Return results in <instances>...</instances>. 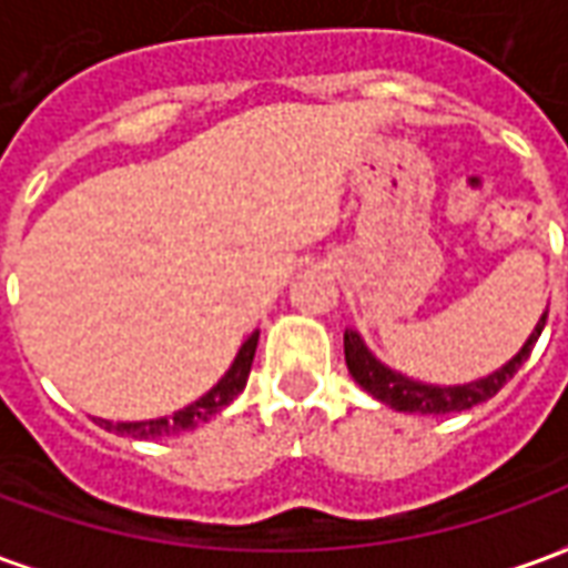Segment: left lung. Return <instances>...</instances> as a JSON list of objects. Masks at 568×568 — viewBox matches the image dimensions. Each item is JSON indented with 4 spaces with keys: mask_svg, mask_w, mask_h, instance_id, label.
Wrapping results in <instances>:
<instances>
[{
    "mask_svg": "<svg viewBox=\"0 0 568 568\" xmlns=\"http://www.w3.org/2000/svg\"><path fill=\"white\" fill-rule=\"evenodd\" d=\"M545 320L548 313L538 320L536 332L529 334V341L524 344V349L517 356L499 368L496 374H489L484 381L477 383H465V386H426V383H414L395 374L386 365H381L377 358L371 356L368 346L362 344V337L356 332L344 334V356H346V368L353 374V381L371 393L377 402L383 405L395 407V410H405V414H456V410H468V407L480 405L487 402L493 395L499 393L505 383L511 381L514 374L520 371L532 346H536L538 334L545 328Z\"/></svg>",
    "mask_w": 568,
    "mask_h": 568,
    "instance_id": "obj_1",
    "label": "left lung"
}]
</instances>
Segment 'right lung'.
I'll list each match as a JSON object with an SVG mask.
<instances>
[{
	"label": "right lung",
	"instance_id": "right-lung-1",
	"mask_svg": "<svg viewBox=\"0 0 568 568\" xmlns=\"http://www.w3.org/2000/svg\"><path fill=\"white\" fill-rule=\"evenodd\" d=\"M255 346H258V334H252L246 344L240 346V353H236L231 371L212 386L210 393L203 395V398H197L194 405L175 410L173 417L145 419V423H109V419H97V423L103 428H109V432H115V435H130V438L142 440L166 438V435H179V432H187V428H197L200 423H206V419L215 417L219 410H224V407L234 402L236 395L246 389L252 358H255Z\"/></svg>",
	"mask_w": 568,
	"mask_h": 568
}]
</instances>
